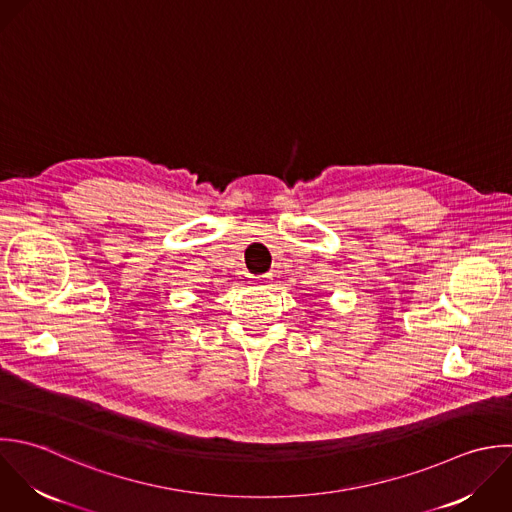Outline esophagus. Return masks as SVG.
I'll return each instance as SVG.
<instances>
[{"label": "esophagus", "instance_id": "obj_1", "mask_svg": "<svg viewBox=\"0 0 512 512\" xmlns=\"http://www.w3.org/2000/svg\"><path fill=\"white\" fill-rule=\"evenodd\" d=\"M257 285H261V287H267V285H269V275H263V277H259V279H257Z\"/></svg>", "mask_w": 512, "mask_h": 512}]
</instances>
